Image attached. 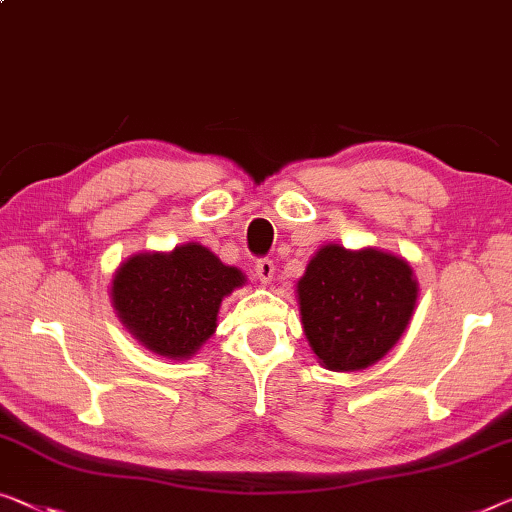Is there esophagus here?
<instances>
[{"label": "esophagus", "instance_id": "34e87169", "mask_svg": "<svg viewBox=\"0 0 512 512\" xmlns=\"http://www.w3.org/2000/svg\"><path fill=\"white\" fill-rule=\"evenodd\" d=\"M255 276L259 278V282L269 285V282L276 278V264H273L271 259H259L255 264Z\"/></svg>", "mask_w": 512, "mask_h": 512}]
</instances>
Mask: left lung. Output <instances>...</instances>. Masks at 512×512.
<instances>
[{
  "label": "left lung",
  "instance_id": "left-lung-1",
  "mask_svg": "<svg viewBox=\"0 0 512 512\" xmlns=\"http://www.w3.org/2000/svg\"><path fill=\"white\" fill-rule=\"evenodd\" d=\"M301 324L324 368L365 370L407 331L418 282L402 257L377 248H319L296 285Z\"/></svg>",
  "mask_w": 512,
  "mask_h": 512
}]
</instances>
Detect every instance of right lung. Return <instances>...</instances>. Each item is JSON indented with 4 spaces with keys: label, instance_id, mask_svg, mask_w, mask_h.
Returning a JSON list of instances; mask_svg holds the SVG:
<instances>
[{
    "label": "right lung",
    "instance_id": "1",
    "mask_svg": "<svg viewBox=\"0 0 512 512\" xmlns=\"http://www.w3.org/2000/svg\"><path fill=\"white\" fill-rule=\"evenodd\" d=\"M246 282L200 243L172 253H140L114 271L112 303L121 324L151 352L174 361L190 358L218 326L227 294Z\"/></svg>",
    "mask_w": 512,
    "mask_h": 512
}]
</instances>
